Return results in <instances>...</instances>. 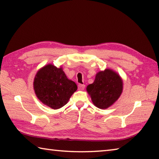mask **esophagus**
Segmentation results:
<instances>
[{
  "instance_id": "34e87169",
  "label": "esophagus",
  "mask_w": 159,
  "mask_h": 159,
  "mask_svg": "<svg viewBox=\"0 0 159 159\" xmlns=\"http://www.w3.org/2000/svg\"><path fill=\"white\" fill-rule=\"evenodd\" d=\"M85 85H84V84H79V85H78V88H79V90H83L85 89Z\"/></svg>"
}]
</instances>
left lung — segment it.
I'll return each instance as SVG.
<instances>
[{
  "label": "left lung",
  "mask_w": 159,
  "mask_h": 159,
  "mask_svg": "<svg viewBox=\"0 0 159 159\" xmlns=\"http://www.w3.org/2000/svg\"><path fill=\"white\" fill-rule=\"evenodd\" d=\"M93 103L100 109L111 106L123 91V82L119 74L107 69L96 74L94 82L87 87Z\"/></svg>",
  "instance_id": "8db88e82"
}]
</instances>
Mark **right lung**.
Segmentation results:
<instances>
[{
    "label": "right lung",
    "mask_w": 159,
    "mask_h": 159,
    "mask_svg": "<svg viewBox=\"0 0 159 159\" xmlns=\"http://www.w3.org/2000/svg\"><path fill=\"white\" fill-rule=\"evenodd\" d=\"M34 89L43 103L54 110L63 107L76 91V84L67 78L62 68L48 65L35 76Z\"/></svg>",
    "instance_id": "add662e5"
}]
</instances>
